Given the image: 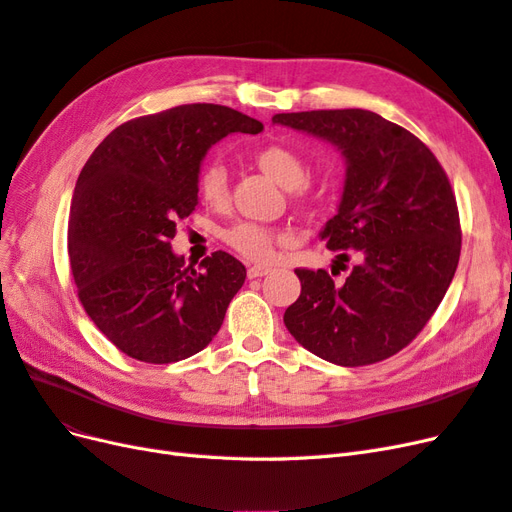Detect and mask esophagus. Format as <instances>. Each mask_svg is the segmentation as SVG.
Wrapping results in <instances>:
<instances>
[{"label":"esophagus","instance_id":"obj_1","mask_svg":"<svg viewBox=\"0 0 512 512\" xmlns=\"http://www.w3.org/2000/svg\"><path fill=\"white\" fill-rule=\"evenodd\" d=\"M273 269L271 267H260V265H252L250 269H247V277L250 280H256V277H262V275H269Z\"/></svg>","mask_w":512,"mask_h":512}]
</instances>
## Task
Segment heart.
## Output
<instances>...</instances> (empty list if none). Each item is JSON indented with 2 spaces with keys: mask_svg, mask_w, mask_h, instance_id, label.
Listing matches in <instances>:
<instances>
[{
  "mask_svg": "<svg viewBox=\"0 0 512 512\" xmlns=\"http://www.w3.org/2000/svg\"><path fill=\"white\" fill-rule=\"evenodd\" d=\"M256 166L286 190H297L307 181V166L297 151L282 145H269L254 156ZM198 194L211 207H222L228 200L226 170L220 164H211L203 170L198 181ZM226 243L241 256L254 262H269L275 258L280 243H290V232L275 230L252 222L232 226L226 235Z\"/></svg>",
  "mask_w": 512,
  "mask_h": 512,
  "instance_id": "obj_1",
  "label": "heart"
}]
</instances>
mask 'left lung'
I'll return each instance as SVG.
<instances>
[{
    "instance_id": "left-lung-1",
    "label": "left lung",
    "mask_w": 512,
    "mask_h": 512,
    "mask_svg": "<svg viewBox=\"0 0 512 512\" xmlns=\"http://www.w3.org/2000/svg\"><path fill=\"white\" fill-rule=\"evenodd\" d=\"M273 123L342 153V198L320 239L335 262L359 256L344 284L324 269L294 271L301 294L286 309V329L335 365L389 359L421 333L455 277L461 228L451 183L414 134L378 113H280Z\"/></svg>"
}]
</instances>
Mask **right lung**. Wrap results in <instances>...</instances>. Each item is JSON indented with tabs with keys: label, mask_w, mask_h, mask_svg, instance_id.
Instances as JSON below:
<instances>
[{
	"label": "right lung",
	"mask_w": 512,
	"mask_h": 512,
	"mask_svg": "<svg viewBox=\"0 0 512 512\" xmlns=\"http://www.w3.org/2000/svg\"><path fill=\"white\" fill-rule=\"evenodd\" d=\"M262 123L220 104H183L115 128L72 194L68 256L87 316L136 361L177 363L209 346L245 267L226 252L185 267L170 247L198 205L200 162Z\"/></svg>",
	"instance_id": "add662e5"
}]
</instances>
